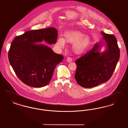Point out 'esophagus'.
<instances>
[{"label": "esophagus", "mask_w": 128, "mask_h": 128, "mask_svg": "<svg viewBox=\"0 0 128 128\" xmlns=\"http://www.w3.org/2000/svg\"><path fill=\"white\" fill-rule=\"evenodd\" d=\"M67 61L68 62H71L72 61V58H70V57H68V58H67Z\"/></svg>", "instance_id": "esophagus-1"}]
</instances>
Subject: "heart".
<instances>
[{
  "instance_id": "1",
  "label": "heart",
  "mask_w": 128,
  "mask_h": 128,
  "mask_svg": "<svg viewBox=\"0 0 128 128\" xmlns=\"http://www.w3.org/2000/svg\"><path fill=\"white\" fill-rule=\"evenodd\" d=\"M64 38L60 37L58 39L56 42L58 46L60 48H63L65 45V42L73 43V51L77 54H80L85 52L89 48L91 43L89 36L78 30L66 31L64 34Z\"/></svg>"
}]
</instances>
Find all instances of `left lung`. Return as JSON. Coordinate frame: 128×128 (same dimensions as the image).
<instances>
[{
    "label": "left lung",
    "mask_w": 128,
    "mask_h": 128,
    "mask_svg": "<svg viewBox=\"0 0 128 128\" xmlns=\"http://www.w3.org/2000/svg\"><path fill=\"white\" fill-rule=\"evenodd\" d=\"M101 42L96 43L92 49L75 61L77 68L75 78L84 88H92L106 82L112 76L120 59V51L116 37L102 31ZM106 50L100 52L102 47Z\"/></svg>",
    "instance_id": "obj_1"
}]
</instances>
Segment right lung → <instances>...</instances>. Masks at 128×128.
I'll return each mask as SVG.
<instances>
[{
    "instance_id": "add662e5",
    "label": "right lung",
    "mask_w": 128,
    "mask_h": 128,
    "mask_svg": "<svg viewBox=\"0 0 128 128\" xmlns=\"http://www.w3.org/2000/svg\"><path fill=\"white\" fill-rule=\"evenodd\" d=\"M58 30L53 27L27 31L13 40L8 53L10 63L22 82L33 87L48 85L55 68L63 60L62 55L55 53L42 44L56 42Z\"/></svg>"
}]
</instances>
